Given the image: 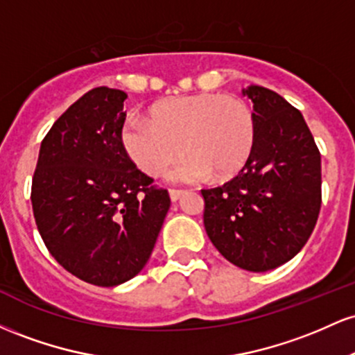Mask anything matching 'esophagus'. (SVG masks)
Here are the masks:
<instances>
[{
	"instance_id": "obj_1",
	"label": "esophagus",
	"mask_w": 355,
	"mask_h": 355,
	"mask_svg": "<svg viewBox=\"0 0 355 355\" xmlns=\"http://www.w3.org/2000/svg\"><path fill=\"white\" fill-rule=\"evenodd\" d=\"M183 193H185V191H183V190L172 189V190H170V198H172V202H177V200H180V197H182Z\"/></svg>"
}]
</instances>
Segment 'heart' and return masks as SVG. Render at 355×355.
I'll return each mask as SVG.
<instances>
[{
  "label": "heart",
  "mask_w": 355,
  "mask_h": 355,
  "mask_svg": "<svg viewBox=\"0 0 355 355\" xmlns=\"http://www.w3.org/2000/svg\"><path fill=\"white\" fill-rule=\"evenodd\" d=\"M130 160L152 177L164 175L182 150L175 182L227 180L245 166L255 145V116L245 100L222 93L183 95L153 105L148 120L132 116L121 128Z\"/></svg>",
  "instance_id": "heart-1"
}]
</instances>
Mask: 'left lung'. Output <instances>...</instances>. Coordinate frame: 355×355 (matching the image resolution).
<instances>
[{"label": "left lung", "instance_id": "obj_1", "mask_svg": "<svg viewBox=\"0 0 355 355\" xmlns=\"http://www.w3.org/2000/svg\"><path fill=\"white\" fill-rule=\"evenodd\" d=\"M255 145L237 177L202 190L203 225L215 248L243 270L282 266L307 243L322 203L320 153L302 113L250 85Z\"/></svg>", "mask_w": 355, "mask_h": 355}]
</instances>
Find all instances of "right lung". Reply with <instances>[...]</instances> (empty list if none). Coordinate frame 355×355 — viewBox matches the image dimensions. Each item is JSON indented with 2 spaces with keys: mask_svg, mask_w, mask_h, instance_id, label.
Here are the masks:
<instances>
[{
  "mask_svg": "<svg viewBox=\"0 0 355 355\" xmlns=\"http://www.w3.org/2000/svg\"><path fill=\"white\" fill-rule=\"evenodd\" d=\"M121 89L98 87L76 100L40 146L31 205L40 235L64 270L115 287L145 263L170 209L168 191L121 145Z\"/></svg>",
  "mask_w": 355,
  "mask_h": 355,
  "instance_id": "add662e5",
  "label": "right lung"
}]
</instances>
